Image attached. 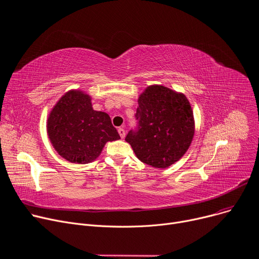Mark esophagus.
Listing matches in <instances>:
<instances>
[{"mask_svg": "<svg viewBox=\"0 0 259 259\" xmlns=\"http://www.w3.org/2000/svg\"><path fill=\"white\" fill-rule=\"evenodd\" d=\"M118 133H119V135H120V137L123 139L125 137V130L123 128V127H119L118 128Z\"/></svg>", "mask_w": 259, "mask_h": 259, "instance_id": "obj_1", "label": "esophagus"}]
</instances>
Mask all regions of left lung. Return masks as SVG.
Wrapping results in <instances>:
<instances>
[{
    "mask_svg": "<svg viewBox=\"0 0 259 259\" xmlns=\"http://www.w3.org/2000/svg\"><path fill=\"white\" fill-rule=\"evenodd\" d=\"M135 117L138 126L125 141L145 164L165 168L186 154L195 133L188 98L162 85H151L139 96Z\"/></svg>",
    "mask_w": 259,
    "mask_h": 259,
    "instance_id": "left-lung-1",
    "label": "left lung"
}]
</instances>
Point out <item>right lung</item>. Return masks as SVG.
Instances as JSON below:
<instances>
[{"label":"right lung","mask_w":259,"mask_h":259,"mask_svg":"<svg viewBox=\"0 0 259 259\" xmlns=\"http://www.w3.org/2000/svg\"><path fill=\"white\" fill-rule=\"evenodd\" d=\"M47 134L61 157L80 164L94 161L106 142L120 139L109 116L94 110L91 96L75 90L61 97L52 109Z\"/></svg>","instance_id":"add662e5"}]
</instances>
